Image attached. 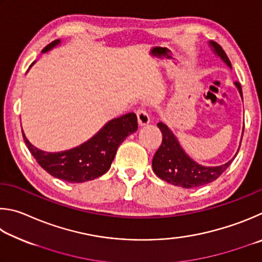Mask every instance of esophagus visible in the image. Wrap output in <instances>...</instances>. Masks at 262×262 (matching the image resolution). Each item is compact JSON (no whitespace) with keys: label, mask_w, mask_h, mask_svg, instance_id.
I'll use <instances>...</instances> for the list:
<instances>
[{"label":"esophagus","mask_w":262,"mask_h":262,"mask_svg":"<svg viewBox=\"0 0 262 262\" xmlns=\"http://www.w3.org/2000/svg\"><path fill=\"white\" fill-rule=\"evenodd\" d=\"M137 117H138V122L140 125H146V124H148L150 121L148 112L146 108H139L137 110Z\"/></svg>","instance_id":"34e87169"}]
</instances>
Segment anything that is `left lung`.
<instances>
[{
    "mask_svg": "<svg viewBox=\"0 0 262 262\" xmlns=\"http://www.w3.org/2000/svg\"><path fill=\"white\" fill-rule=\"evenodd\" d=\"M210 43L214 47L215 53L231 68V63L221 46L214 41ZM235 84L243 98L241 84L238 81ZM158 126L162 132V143L154 154L152 167L155 175L172 185L182 186L184 189H193L212 183L227 170L236 158L219 167H203L187 157L166 124L160 122Z\"/></svg>",
    "mask_w": 262,
    "mask_h": 262,
    "instance_id": "8db88e82",
    "label": "left lung"
}]
</instances>
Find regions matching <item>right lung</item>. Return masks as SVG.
I'll return each mask as SVG.
<instances>
[{"mask_svg": "<svg viewBox=\"0 0 262 262\" xmlns=\"http://www.w3.org/2000/svg\"><path fill=\"white\" fill-rule=\"evenodd\" d=\"M59 43V39L46 46L42 52ZM138 128L135 113L109 121L93 138L76 148L48 153L34 147L24 137L27 148L40 167L50 175L69 183H82L102 176L109 170L118 146Z\"/></svg>", "mask_w": 262, "mask_h": 262, "instance_id": "add662e5", "label": "right lung"}]
</instances>
